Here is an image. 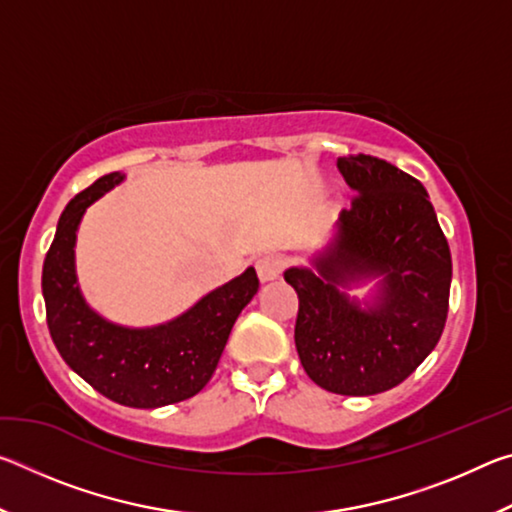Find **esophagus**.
Instances as JSON below:
<instances>
[{
    "mask_svg": "<svg viewBox=\"0 0 512 512\" xmlns=\"http://www.w3.org/2000/svg\"><path fill=\"white\" fill-rule=\"evenodd\" d=\"M282 268L284 259L280 255H264L262 259H257V275L262 282L275 280V277L282 273Z\"/></svg>",
    "mask_w": 512,
    "mask_h": 512,
    "instance_id": "1",
    "label": "esophagus"
}]
</instances>
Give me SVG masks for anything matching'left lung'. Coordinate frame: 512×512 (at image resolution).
<instances>
[{
    "instance_id": "1",
    "label": "left lung",
    "mask_w": 512,
    "mask_h": 512,
    "mask_svg": "<svg viewBox=\"0 0 512 512\" xmlns=\"http://www.w3.org/2000/svg\"><path fill=\"white\" fill-rule=\"evenodd\" d=\"M357 192L332 244L284 273L298 293L296 348L309 379L336 395H377L411 375L445 329L452 255L427 189L372 155L339 158ZM379 276L367 309L342 289Z\"/></svg>"
}]
</instances>
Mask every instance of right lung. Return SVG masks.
Listing matches in <instances>:
<instances>
[{
  "mask_svg": "<svg viewBox=\"0 0 512 512\" xmlns=\"http://www.w3.org/2000/svg\"><path fill=\"white\" fill-rule=\"evenodd\" d=\"M121 180L124 173H108L67 203L42 266V296L51 339L76 375L112 402L158 409L203 391L259 280L250 266L185 314L155 327H124L99 316L76 282V230L85 210Z\"/></svg>",
  "mask_w": 512,
  "mask_h": 512,
  "instance_id": "obj_1",
  "label": "right lung"
}]
</instances>
